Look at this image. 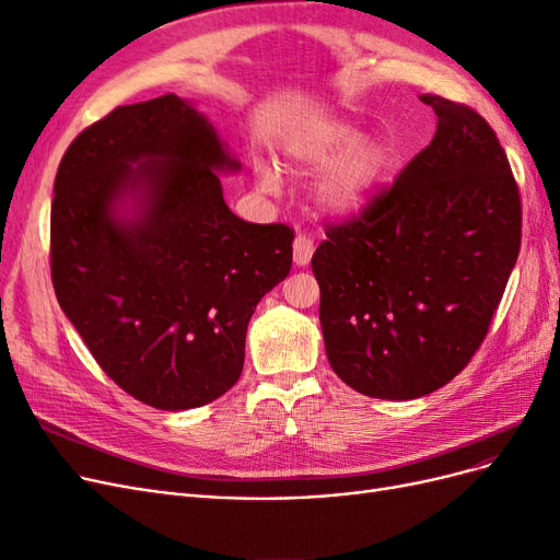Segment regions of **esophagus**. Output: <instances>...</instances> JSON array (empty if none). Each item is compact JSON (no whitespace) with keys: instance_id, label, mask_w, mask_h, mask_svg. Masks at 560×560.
Masks as SVG:
<instances>
[{"instance_id":"34e87169","label":"esophagus","mask_w":560,"mask_h":560,"mask_svg":"<svg viewBox=\"0 0 560 560\" xmlns=\"http://www.w3.org/2000/svg\"><path fill=\"white\" fill-rule=\"evenodd\" d=\"M313 252H315V243L308 238V235L299 233L296 241H294V264L306 266L313 259Z\"/></svg>"}]
</instances>
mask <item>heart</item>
<instances>
[{
    "label": "heart",
    "mask_w": 560,
    "mask_h": 560,
    "mask_svg": "<svg viewBox=\"0 0 560 560\" xmlns=\"http://www.w3.org/2000/svg\"><path fill=\"white\" fill-rule=\"evenodd\" d=\"M360 137V130L346 121H322L299 132L284 151L287 165L299 173H317V202L334 214L362 210L378 189L387 171V149L374 138ZM259 184L264 191H278L276 171L261 167Z\"/></svg>",
    "instance_id": "1"
}]
</instances>
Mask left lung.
<instances>
[{
    "label": "left lung",
    "instance_id": "left-lung-1",
    "mask_svg": "<svg viewBox=\"0 0 560 560\" xmlns=\"http://www.w3.org/2000/svg\"><path fill=\"white\" fill-rule=\"evenodd\" d=\"M432 142L313 254L334 374L376 399H418L469 364L521 247V196L495 130L422 95Z\"/></svg>",
    "mask_w": 560,
    "mask_h": 560
}]
</instances>
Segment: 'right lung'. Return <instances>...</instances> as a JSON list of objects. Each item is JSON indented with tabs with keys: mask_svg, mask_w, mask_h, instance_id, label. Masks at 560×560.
I'll return each instance as SVG.
<instances>
[{
	"mask_svg": "<svg viewBox=\"0 0 560 560\" xmlns=\"http://www.w3.org/2000/svg\"><path fill=\"white\" fill-rule=\"evenodd\" d=\"M238 171L208 118L173 93L116 107L60 161L58 303L105 374L154 409H196L235 385L247 322L292 268L290 226L249 224L224 202L217 173Z\"/></svg>",
	"mask_w": 560,
	"mask_h": 560,
	"instance_id": "obj_1",
	"label": "right lung"
}]
</instances>
